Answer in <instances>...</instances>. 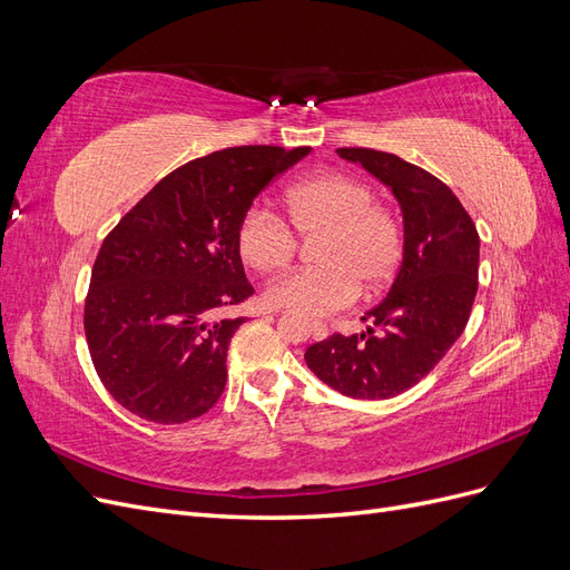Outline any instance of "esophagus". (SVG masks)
Instances as JSON below:
<instances>
[{"instance_id": "34e87169", "label": "esophagus", "mask_w": 570, "mask_h": 570, "mask_svg": "<svg viewBox=\"0 0 570 570\" xmlns=\"http://www.w3.org/2000/svg\"><path fill=\"white\" fill-rule=\"evenodd\" d=\"M312 335H314V340H325L327 337V325L321 323V321H314L312 323Z\"/></svg>"}]
</instances>
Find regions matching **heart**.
<instances>
[{
    "label": "heart",
    "instance_id": "b5f03b06",
    "mask_svg": "<svg viewBox=\"0 0 570 570\" xmlns=\"http://www.w3.org/2000/svg\"><path fill=\"white\" fill-rule=\"evenodd\" d=\"M287 224L264 206H252L235 230L237 254L245 266L262 275L285 271L297 252V237L321 235L318 268L289 273L266 289L273 308L323 318L350 306L358 285L381 289L400 266L402 228L375 204L373 189L342 170L316 174L289 185L283 195Z\"/></svg>",
    "mask_w": 570,
    "mask_h": 570
}]
</instances>
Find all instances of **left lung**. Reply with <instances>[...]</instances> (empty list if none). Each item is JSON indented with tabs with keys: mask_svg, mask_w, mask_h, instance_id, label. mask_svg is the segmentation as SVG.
<instances>
[{
	"mask_svg": "<svg viewBox=\"0 0 570 570\" xmlns=\"http://www.w3.org/2000/svg\"><path fill=\"white\" fill-rule=\"evenodd\" d=\"M392 189L404 218V256L387 297L366 312V333H340L306 350L318 381L352 400H390L438 366L469 323L478 292L480 237L456 195L394 154L342 147Z\"/></svg>",
	"mask_w": 570,
	"mask_h": 570,
	"instance_id": "obj_1",
	"label": "left lung"
}]
</instances>
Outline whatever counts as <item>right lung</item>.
Returning a JSON list of instances; mask_svg holds the SVG:
<instances>
[{
	"mask_svg": "<svg viewBox=\"0 0 570 570\" xmlns=\"http://www.w3.org/2000/svg\"><path fill=\"white\" fill-rule=\"evenodd\" d=\"M312 147H228L154 185L95 258L85 337L114 400L174 425L209 411L243 318L220 312L254 295L235 230L256 195Z\"/></svg>",
	"mask_w": 570,
	"mask_h": 570,
	"instance_id": "add662e5",
	"label": "right lung"
}]
</instances>
